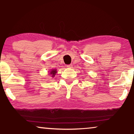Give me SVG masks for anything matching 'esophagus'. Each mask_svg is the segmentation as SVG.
Masks as SVG:
<instances>
[{
	"instance_id": "esophagus-1",
	"label": "esophagus",
	"mask_w": 134,
	"mask_h": 134,
	"mask_svg": "<svg viewBox=\"0 0 134 134\" xmlns=\"http://www.w3.org/2000/svg\"><path fill=\"white\" fill-rule=\"evenodd\" d=\"M72 67H73L72 64H69V65H67V68H72Z\"/></svg>"
}]
</instances>
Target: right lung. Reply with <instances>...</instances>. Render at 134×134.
Listing matches in <instances>:
<instances>
[{
    "instance_id": "1",
    "label": "right lung",
    "mask_w": 134,
    "mask_h": 134,
    "mask_svg": "<svg viewBox=\"0 0 134 134\" xmlns=\"http://www.w3.org/2000/svg\"><path fill=\"white\" fill-rule=\"evenodd\" d=\"M48 75H50V77L53 78V77L55 76L56 73H57V70L56 69H50V70H49V71H48Z\"/></svg>"
}]
</instances>
